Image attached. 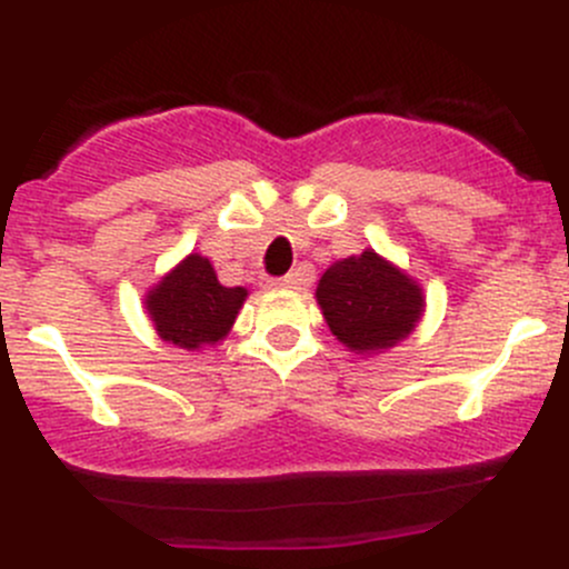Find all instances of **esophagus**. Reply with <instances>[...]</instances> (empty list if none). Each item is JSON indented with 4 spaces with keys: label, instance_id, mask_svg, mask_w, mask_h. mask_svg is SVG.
Listing matches in <instances>:
<instances>
[{
    "label": "esophagus",
    "instance_id": "34e87169",
    "mask_svg": "<svg viewBox=\"0 0 569 569\" xmlns=\"http://www.w3.org/2000/svg\"><path fill=\"white\" fill-rule=\"evenodd\" d=\"M302 283H306V272H302V269H295V272L283 274L280 280H274V286H280V289H300Z\"/></svg>",
    "mask_w": 569,
    "mask_h": 569
}]
</instances>
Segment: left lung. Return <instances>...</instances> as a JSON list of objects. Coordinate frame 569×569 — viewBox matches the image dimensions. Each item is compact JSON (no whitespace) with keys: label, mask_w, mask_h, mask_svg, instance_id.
Masks as SVG:
<instances>
[{"label":"left lung","mask_w":569,"mask_h":569,"mask_svg":"<svg viewBox=\"0 0 569 569\" xmlns=\"http://www.w3.org/2000/svg\"><path fill=\"white\" fill-rule=\"evenodd\" d=\"M317 302L332 336L358 355L405 341L423 313L421 286L375 250L332 263L321 274Z\"/></svg>","instance_id":"1"}]
</instances>
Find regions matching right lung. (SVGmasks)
Returning <instances> with one entry per match:
<instances>
[{
    "mask_svg": "<svg viewBox=\"0 0 569 569\" xmlns=\"http://www.w3.org/2000/svg\"><path fill=\"white\" fill-rule=\"evenodd\" d=\"M248 289L222 286L209 258L189 252L146 297V311L159 338L178 349L214 347L228 336Z\"/></svg>",
    "mask_w": 569,
    "mask_h": 569,
    "instance_id": "add662e5",
    "label": "right lung"
}]
</instances>
